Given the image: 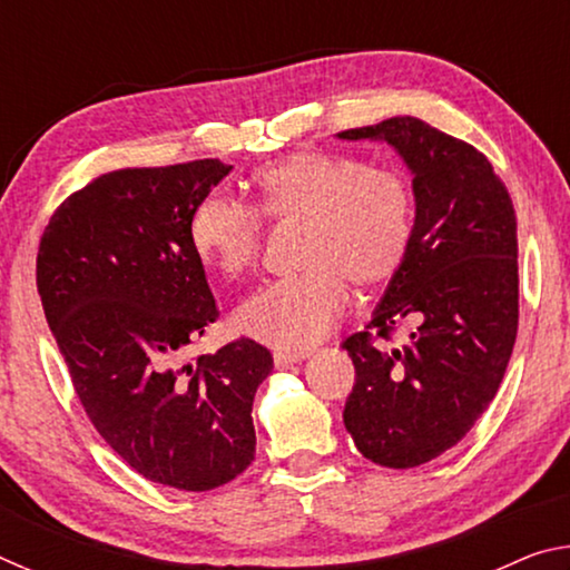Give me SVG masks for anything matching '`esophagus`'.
<instances>
[{"label":"esophagus","mask_w":570,"mask_h":570,"mask_svg":"<svg viewBox=\"0 0 570 570\" xmlns=\"http://www.w3.org/2000/svg\"><path fill=\"white\" fill-rule=\"evenodd\" d=\"M306 360V352H274V364L278 370H288V366L302 364Z\"/></svg>","instance_id":"34e87169"}]
</instances>
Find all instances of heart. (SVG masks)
<instances>
[{
	"label": "heart",
	"instance_id": "heart-1",
	"mask_svg": "<svg viewBox=\"0 0 570 570\" xmlns=\"http://www.w3.org/2000/svg\"><path fill=\"white\" fill-rule=\"evenodd\" d=\"M258 210L210 193L190 216V244L228 278L264 250V218L304 224L298 264L306 272L258 288L236 326L278 350H302L332 332L350 306V284L370 292L400 274L414 230V193L404 173L340 153L298 150L254 176Z\"/></svg>",
	"mask_w": 570,
	"mask_h": 570
}]
</instances>
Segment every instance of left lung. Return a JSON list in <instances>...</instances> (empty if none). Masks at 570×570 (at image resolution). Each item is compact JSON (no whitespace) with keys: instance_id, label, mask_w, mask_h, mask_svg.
I'll return each instance as SVG.
<instances>
[{"instance_id":"8db88e82","label":"left lung","mask_w":570,"mask_h":570,"mask_svg":"<svg viewBox=\"0 0 570 570\" xmlns=\"http://www.w3.org/2000/svg\"><path fill=\"white\" fill-rule=\"evenodd\" d=\"M387 140L412 173L414 230L407 262L364 332L344 340L356 382L344 424L356 450L404 470L468 435L503 382L518 334V236L505 183L465 140L417 118L340 132ZM402 321L417 323L397 351Z\"/></svg>"}]
</instances>
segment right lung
<instances>
[{
    "instance_id": "obj_1",
    "label": "right lung",
    "mask_w": 570,
    "mask_h": 570,
    "mask_svg": "<svg viewBox=\"0 0 570 570\" xmlns=\"http://www.w3.org/2000/svg\"><path fill=\"white\" fill-rule=\"evenodd\" d=\"M230 166L122 168L75 190L37 250V292L102 440L160 485L204 493L254 460L266 346L240 340L186 362L218 320L190 216Z\"/></svg>"
}]
</instances>
